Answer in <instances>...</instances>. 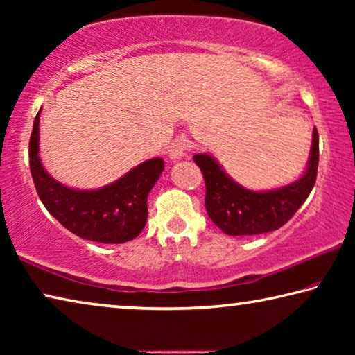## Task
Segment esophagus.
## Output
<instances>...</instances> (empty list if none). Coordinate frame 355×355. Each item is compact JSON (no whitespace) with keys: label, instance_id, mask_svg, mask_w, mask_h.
Wrapping results in <instances>:
<instances>
[{"label":"esophagus","instance_id":"obj_1","mask_svg":"<svg viewBox=\"0 0 355 355\" xmlns=\"http://www.w3.org/2000/svg\"><path fill=\"white\" fill-rule=\"evenodd\" d=\"M189 147H191V142L186 139V137L180 136V137H177L175 141H172V144L169 146V150H167V153H169L172 159H180L186 155V152H188Z\"/></svg>","mask_w":355,"mask_h":355}]
</instances>
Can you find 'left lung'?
Returning a JSON list of instances; mask_svg holds the SVG:
<instances>
[{
  "mask_svg": "<svg viewBox=\"0 0 355 355\" xmlns=\"http://www.w3.org/2000/svg\"><path fill=\"white\" fill-rule=\"evenodd\" d=\"M205 178L207 213L222 232L230 236L260 235L277 230L290 220L313 189L320 161V137L313 139L305 172L296 182L277 189L252 191L238 184L222 169L214 156L194 155Z\"/></svg>",
  "mask_w": 355,
  "mask_h": 355,
  "instance_id": "obj_1",
  "label": "left lung"
}]
</instances>
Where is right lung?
I'll return each mask as SVG.
<instances>
[{
  "label": "right lung",
  "instance_id": "right-lung-1",
  "mask_svg": "<svg viewBox=\"0 0 355 355\" xmlns=\"http://www.w3.org/2000/svg\"><path fill=\"white\" fill-rule=\"evenodd\" d=\"M40 111L29 139V169L39 199L53 218L83 239L122 244L135 239L147 222V197L164 171L152 158L98 189H73L53 178L39 156Z\"/></svg>",
  "mask_w": 355,
  "mask_h": 355
}]
</instances>
